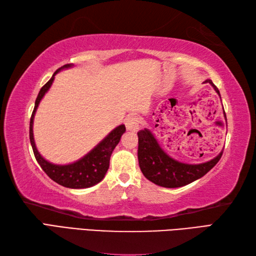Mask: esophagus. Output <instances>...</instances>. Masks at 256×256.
Wrapping results in <instances>:
<instances>
[{
    "instance_id": "esophagus-1",
    "label": "esophagus",
    "mask_w": 256,
    "mask_h": 256,
    "mask_svg": "<svg viewBox=\"0 0 256 256\" xmlns=\"http://www.w3.org/2000/svg\"><path fill=\"white\" fill-rule=\"evenodd\" d=\"M140 120L136 116V114H131L126 118H125V126L128 130V131H138L140 128Z\"/></svg>"
}]
</instances>
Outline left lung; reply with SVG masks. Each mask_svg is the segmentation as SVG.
<instances>
[{"instance_id":"1","label":"left lung","mask_w":256,"mask_h":256,"mask_svg":"<svg viewBox=\"0 0 256 256\" xmlns=\"http://www.w3.org/2000/svg\"><path fill=\"white\" fill-rule=\"evenodd\" d=\"M206 82H209L214 86L216 94L220 96L219 89L210 79H206L204 84ZM138 157L140 170L150 182L165 188L182 187L197 180L216 166L224 153L221 150L220 154L216 156L214 160L201 162V164H186V162L174 160L166 154L150 130H140L138 132Z\"/></svg>"}]
</instances>
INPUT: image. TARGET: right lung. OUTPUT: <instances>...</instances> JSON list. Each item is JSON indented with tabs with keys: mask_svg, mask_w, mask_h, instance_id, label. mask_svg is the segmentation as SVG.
<instances>
[{
	"mask_svg": "<svg viewBox=\"0 0 256 256\" xmlns=\"http://www.w3.org/2000/svg\"><path fill=\"white\" fill-rule=\"evenodd\" d=\"M72 64H67L59 68L58 70H56L55 74H52V77L50 79V81L40 89V94H38L36 98L34 111H32L30 116V140L35 158L38 164L42 168V170L47 174L48 177L52 178L54 182L62 184L64 187L72 189H82L94 186V184L100 182L102 179L104 178L108 170V166H110L111 154L125 132V125L121 124L114 130H112V131L108 133L94 148H92L88 154H86L82 157V158L76 160L72 162V164H52V162L46 160L44 157L40 154V152L37 150V148L35 145L34 133H32V123H34L36 110L38 106H40V102L46 94V92L50 90L52 86L54 79H55V76L60 72V70L72 68Z\"/></svg>",
	"mask_w": 256,
	"mask_h": 256,
	"instance_id": "right-lung-1",
	"label": "right lung"
}]
</instances>
